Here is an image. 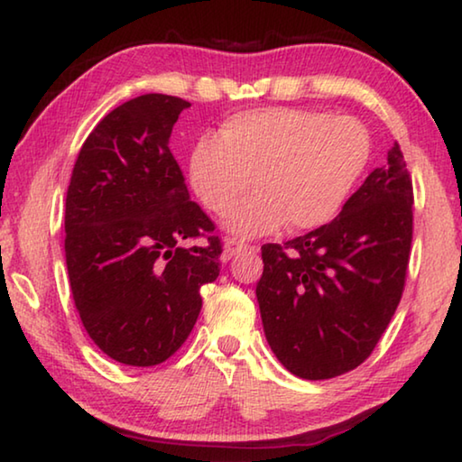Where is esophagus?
<instances>
[{"label":"esophagus","mask_w":462,"mask_h":462,"mask_svg":"<svg viewBox=\"0 0 462 462\" xmlns=\"http://www.w3.org/2000/svg\"><path fill=\"white\" fill-rule=\"evenodd\" d=\"M256 246H250V245H245L242 240H236V238H226L224 240V253H222V261L228 263L232 256H236L238 253H242V250H254Z\"/></svg>","instance_id":"34e87169"}]
</instances>
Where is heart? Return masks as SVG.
<instances>
[{
	"label": "heart",
	"mask_w": 462,
	"mask_h": 462,
	"mask_svg": "<svg viewBox=\"0 0 462 462\" xmlns=\"http://www.w3.org/2000/svg\"><path fill=\"white\" fill-rule=\"evenodd\" d=\"M369 159V134L355 118L300 107L232 116L220 140L193 148L189 181L209 212L228 217L238 236H263L285 222L314 230L330 222Z\"/></svg>",
	"instance_id": "b5f03b06"
}]
</instances>
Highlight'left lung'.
Returning <instances> with one entry per match:
<instances>
[{"mask_svg": "<svg viewBox=\"0 0 462 462\" xmlns=\"http://www.w3.org/2000/svg\"><path fill=\"white\" fill-rule=\"evenodd\" d=\"M411 206V177L395 143L330 224L263 245L256 300L269 346L289 373L332 379L371 356L405 287Z\"/></svg>", "mask_w": 462, "mask_h": 462, "instance_id": "8db88e82", "label": "left lung"}]
</instances>
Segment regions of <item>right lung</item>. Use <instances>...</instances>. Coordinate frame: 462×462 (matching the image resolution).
<instances>
[{"instance_id": "1", "label": "right lung", "mask_w": 462, "mask_h": 462, "mask_svg": "<svg viewBox=\"0 0 462 462\" xmlns=\"http://www.w3.org/2000/svg\"><path fill=\"white\" fill-rule=\"evenodd\" d=\"M189 101L146 93L112 109L77 156L65 203L75 308L101 353L130 366L167 361L220 275L222 242L191 201L169 138ZM206 237L185 249L183 239Z\"/></svg>"}]
</instances>
